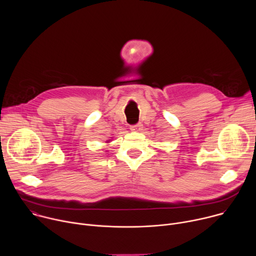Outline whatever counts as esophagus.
Wrapping results in <instances>:
<instances>
[{
    "label": "esophagus",
    "instance_id": "obj_1",
    "mask_svg": "<svg viewBox=\"0 0 256 256\" xmlns=\"http://www.w3.org/2000/svg\"><path fill=\"white\" fill-rule=\"evenodd\" d=\"M140 130H142V124H134V126H130L132 132H140Z\"/></svg>",
    "mask_w": 256,
    "mask_h": 256
}]
</instances>
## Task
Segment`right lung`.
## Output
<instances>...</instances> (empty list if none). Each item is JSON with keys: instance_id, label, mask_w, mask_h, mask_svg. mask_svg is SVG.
I'll use <instances>...</instances> for the list:
<instances>
[{"instance_id": "obj_1", "label": "right lung", "mask_w": 256, "mask_h": 256, "mask_svg": "<svg viewBox=\"0 0 256 256\" xmlns=\"http://www.w3.org/2000/svg\"><path fill=\"white\" fill-rule=\"evenodd\" d=\"M110 142V140H107V142Z\"/></svg>"}]
</instances>
